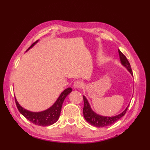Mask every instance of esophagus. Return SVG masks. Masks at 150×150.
I'll return each mask as SVG.
<instances>
[{
	"mask_svg": "<svg viewBox=\"0 0 150 150\" xmlns=\"http://www.w3.org/2000/svg\"><path fill=\"white\" fill-rule=\"evenodd\" d=\"M83 86V83L81 82V81H75L74 84H73V87H74L75 88H79L81 87H82Z\"/></svg>",
	"mask_w": 150,
	"mask_h": 150,
	"instance_id": "esophagus-1",
	"label": "esophagus"
}]
</instances>
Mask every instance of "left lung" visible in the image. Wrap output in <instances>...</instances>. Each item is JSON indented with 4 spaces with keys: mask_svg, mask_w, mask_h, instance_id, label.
<instances>
[{
    "mask_svg": "<svg viewBox=\"0 0 150 150\" xmlns=\"http://www.w3.org/2000/svg\"><path fill=\"white\" fill-rule=\"evenodd\" d=\"M118 54L119 57H120V61L121 65L124 66L126 69L128 71V72L130 73L132 76H133L132 71L131 69V66L130 63L127 59L125 55L120 52V50L118 49ZM83 100H84V107H83V116L87 122L89 123L91 125H93L97 128H102V127H105L110 126L111 124L116 122L119 119L121 118L122 116H124L126 112L127 109H128L129 105L127 106L123 112H122L120 114L118 115L112 116H103L98 114L96 113L92 108L90 105V103H88L87 98L86 96L83 95Z\"/></svg>",
    "mask_w": 150,
    "mask_h": 150,
    "instance_id": "obj_1",
    "label": "left lung"
}]
</instances>
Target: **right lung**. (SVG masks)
Returning <instances> with one entry per match:
<instances>
[{"instance_id": "1", "label": "right lung", "mask_w": 150, "mask_h": 150, "mask_svg": "<svg viewBox=\"0 0 150 150\" xmlns=\"http://www.w3.org/2000/svg\"><path fill=\"white\" fill-rule=\"evenodd\" d=\"M38 41L39 40H38V41L34 43L27 50V51H28L30 49L34 47L38 42ZM71 91L72 88L71 87L66 88L60 94L59 97L57 98L56 101L54 103V105L46 109V110L40 112H32L26 110V109L22 107V106H20L18 102L17 101L16 97H15V100H16V106L19 112L27 120H28L30 122L38 126H50L54 124L58 120L60 116L63 101H64L65 98L67 97V96L71 93Z\"/></svg>"}]
</instances>
